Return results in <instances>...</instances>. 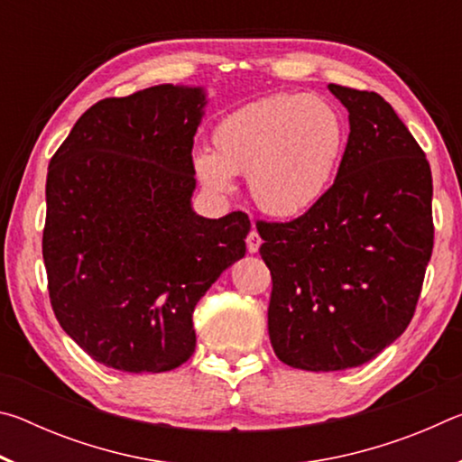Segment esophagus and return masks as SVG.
Wrapping results in <instances>:
<instances>
[{"label": "esophagus", "mask_w": 462, "mask_h": 462, "mask_svg": "<svg viewBox=\"0 0 462 462\" xmlns=\"http://www.w3.org/2000/svg\"><path fill=\"white\" fill-rule=\"evenodd\" d=\"M261 245H263V240H261V236H259V232L250 230L248 236H246V248H248V253H250V254L259 253Z\"/></svg>", "instance_id": "1"}]
</instances>
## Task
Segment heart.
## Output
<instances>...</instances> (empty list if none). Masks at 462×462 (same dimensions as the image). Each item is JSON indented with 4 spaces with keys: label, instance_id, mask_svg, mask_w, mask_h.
Returning <instances> with one entry per match:
<instances>
[{
    "label": "heart",
    "instance_id": "b5f03b06",
    "mask_svg": "<svg viewBox=\"0 0 462 462\" xmlns=\"http://www.w3.org/2000/svg\"><path fill=\"white\" fill-rule=\"evenodd\" d=\"M212 146L193 154V173L209 193L228 195L234 175H246L263 214L293 220L330 193L346 151V124L324 97L277 93L224 116Z\"/></svg>",
    "mask_w": 462,
    "mask_h": 462
}]
</instances>
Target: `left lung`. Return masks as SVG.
Instances as JSON below:
<instances>
[{
	"label": "left lung",
	"instance_id": "8db88e82",
	"mask_svg": "<svg viewBox=\"0 0 462 462\" xmlns=\"http://www.w3.org/2000/svg\"><path fill=\"white\" fill-rule=\"evenodd\" d=\"M328 89L350 124L330 193L297 220L256 224L273 350L316 373L361 366L400 338L434 246L432 173L416 138L379 93Z\"/></svg>",
	"mask_w": 462,
	"mask_h": 462
}]
</instances>
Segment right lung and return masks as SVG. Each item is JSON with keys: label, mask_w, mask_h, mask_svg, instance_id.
<instances>
[{"label": "right lung", "mask_w": 462, "mask_h": 462, "mask_svg": "<svg viewBox=\"0 0 462 462\" xmlns=\"http://www.w3.org/2000/svg\"><path fill=\"white\" fill-rule=\"evenodd\" d=\"M203 88L156 85L85 112L51 159L42 256L59 324L97 363L177 369L193 310L246 253V214L193 212Z\"/></svg>", "instance_id": "add662e5"}]
</instances>
